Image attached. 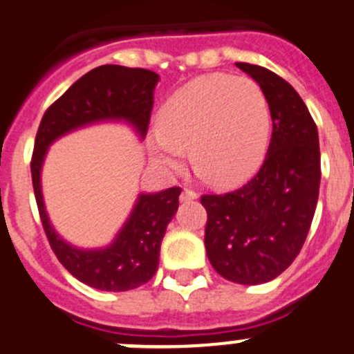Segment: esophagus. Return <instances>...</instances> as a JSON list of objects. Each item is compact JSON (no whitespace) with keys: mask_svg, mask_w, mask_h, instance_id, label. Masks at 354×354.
Returning a JSON list of instances; mask_svg holds the SVG:
<instances>
[{"mask_svg":"<svg viewBox=\"0 0 354 354\" xmlns=\"http://www.w3.org/2000/svg\"><path fill=\"white\" fill-rule=\"evenodd\" d=\"M194 199H198V192H194V191H192V189L185 187L184 191L180 192V201H182V203L194 201Z\"/></svg>","mask_w":354,"mask_h":354,"instance_id":"esophagus-1","label":"esophagus"}]
</instances>
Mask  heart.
Masks as SVG:
<instances>
[{
	"mask_svg": "<svg viewBox=\"0 0 354 354\" xmlns=\"http://www.w3.org/2000/svg\"><path fill=\"white\" fill-rule=\"evenodd\" d=\"M270 139V108L260 84L227 73L198 77L158 113L149 148L176 170L189 148L196 172L213 185H236L260 167Z\"/></svg>",
	"mask_w": 354,
	"mask_h": 354,
	"instance_id": "heart-1",
	"label": "heart"
}]
</instances>
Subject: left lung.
<instances>
[{"mask_svg":"<svg viewBox=\"0 0 354 354\" xmlns=\"http://www.w3.org/2000/svg\"><path fill=\"white\" fill-rule=\"evenodd\" d=\"M267 96L272 139L258 174L237 191L203 194L212 267L236 284L274 281L295 261L313 220L320 187L318 131L295 87L272 70L236 63Z\"/></svg>","mask_w":354,"mask_h":354,"instance_id":"8db88e82","label":"left lung"}]
</instances>
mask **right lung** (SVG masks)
Instances as JSON below:
<instances>
[{
  "mask_svg": "<svg viewBox=\"0 0 354 354\" xmlns=\"http://www.w3.org/2000/svg\"><path fill=\"white\" fill-rule=\"evenodd\" d=\"M158 80V73L146 68L96 66L73 82L44 111L37 129L30 172L43 229L59 263L80 282L100 291H131L156 274L160 244L178 208L180 187L141 194L110 246L79 250L65 243L50 223L41 192V167L51 142L94 122L125 120L145 138Z\"/></svg>",
  "mask_w": 354,
  "mask_h": 354,
  "instance_id": "obj_1",
  "label": "right lung"
}]
</instances>
